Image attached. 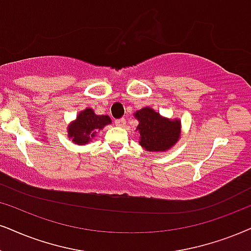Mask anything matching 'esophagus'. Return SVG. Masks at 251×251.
<instances>
[{
  "label": "esophagus",
  "instance_id": "esophagus-1",
  "mask_svg": "<svg viewBox=\"0 0 251 251\" xmlns=\"http://www.w3.org/2000/svg\"><path fill=\"white\" fill-rule=\"evenodd\" d=\"M115 124H116V126H118V127H125V126H126V120H125V118L117 119L116 122H115Z\"/></svg>",
  "mask_w": 251,
  "mask_h": 251
}]
</instances>
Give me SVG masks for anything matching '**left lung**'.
I'll list each match as a JSON object with an SVG mask.
<instances>
[{"mask_svg": "<svg viewBox=\"0 0 251 251\" xmlns=\"http://www.w3.org/2000/svg\"><path fill=\"white\" fill-rule=\"evenodd\" d=\"M139 124V144L145 151L151 153L168 151L180 138L182 124L179 119H169L161 116L157 111L145 106L133 113Z\"/></svg>", "mask_w": 251, "mask_h": 251, "instance_id": "left-lung-1", "label": "left lung"}]
</instances>
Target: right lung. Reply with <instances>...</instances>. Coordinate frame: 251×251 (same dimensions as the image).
<instances>
[{"label": "right lung", "mask_w": 251, "mask_h": 251, "mask_svg": "<svg viewBox=\"0 0 251 251\" xmlns=\"http://www.w3.org/2000/svg\"><path fill=\"white\" fill-rule=\"evenodd\" d=\"M111 123L112 120L109 116L96 115L94 109L87 107L78 112L76 119L69 124L67 127V136L75 145L84 146L94 140L98 131H102Z\"/></svg>", "instance_id": "right-lung-1"}]
</instances>
